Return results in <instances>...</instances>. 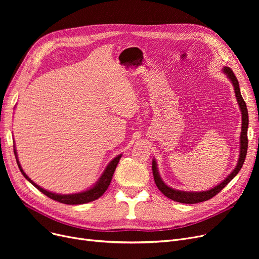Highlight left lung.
Segmentation results:
<instances>
[{
  "instance_id": "8db88e82",
  "label": "left lung",
  "mask_w": 259,
  "mask_h": 259,
  "mask_svg": "<svg viewBox=\"0 0 259 259\" xmlns=\"http://www.w3.org/2000/svg\"><path fill=\"white\" fill-rule=\"evenodd\" d=\"M223 72L229 77V79L232 83L233 87H234V91H235V97L237 100V103L239 105L240 111H241V132H240V150H239V158L237 161V165L235 167V169L231 172L225 181H223L220 185L215 186L214 188L208 190V191H200V192H187V191H181V190H175L172 189L170 187H168L162 180L160 179L158 170H157V164L155 159L152 160V172H153V178H154V182L155 185L157 186V188L159 189V191L164 194L165 196H167L168 198L178 201V202H182V203H197V202H201V201H206L210 198H212L213 196H215L217 193H220L222 190L232 181L236 174L239 172V170L241 169L244 159H246L247 156V150H248V126H249V115H248V109H247V105L244 103L241 93H240V89H239V84L238 80L234 74V72L232 71V69L229 67H224L223 68Z\"/></svg>"
}]
</instances>
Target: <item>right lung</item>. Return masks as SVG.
<instances>
[{"instance_id":"add662e5","label":"right lung","mask_w":259,"mask_h":259,"mask_svg":"<svg viewBox=\"0 0 259 259\" xmlns=\"http://www.w3.org/2000/svg\"><path fill=\"white\" fill-rule=\"evenodd\" d=\"M13 147H15V155H16V158H17L18 166L20 168V171L24 175V178L29 183H31L37 190H39L40 192L44 193L46 196H48L49 198H51L53 200H57V201L62 202V203H66V205H81V203L90 202V201H93L95 199H98L99 197H101L105 193L106 190L108 189L109 185H110L112 176H113L114 171H115V168H116L118 161L121 157V154H119L116 157H114L110 162H109V165L106 167L104 173L102 174V176L100 178V180L98 181V183L95 184L92 188L88 189L87 191L74 193V194H58V193H52L50 191H47V190H45L43 188H40L35 183H33V181H31L28 178V176L26 175V173L23 171V169L20 165V161L18 159L16 146H13Z\"/></svg>"}]
</instances>
